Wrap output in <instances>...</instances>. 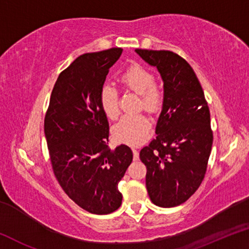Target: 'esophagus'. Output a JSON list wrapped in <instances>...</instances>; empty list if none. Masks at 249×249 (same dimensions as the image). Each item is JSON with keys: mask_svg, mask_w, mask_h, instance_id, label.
Masks as SVG:
<instances>
[{"mask_svg": "<svg viewBox=\"0 0 249 249\" xmlns=\"http://www.w3.org/2000/svg\"><path fill=\"white\" fill-rule=\"evenodd\" d=\"M133 150V158H134V160H138L140 159V153H138V150L136 149V148H133L132 149Z\"/></svg>", "mask_w": 249, "mask_h": 249, "instance_id": "1", "label": "esophagus"}]
</instances>
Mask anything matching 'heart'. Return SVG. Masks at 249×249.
<instances>
[{"label": "heart", "instance_id": "heart-1", "mask_svg": "<svg viewBox=\"0 0 249 249\" xmlns=\"http://www.w3.org/2000/svg\"><path fill=\"white\" fill-rule=\"evenodd\" d=\"M125 90L141 95V107L150 113L157 112L163 102V91L155 83V75L149 69L140 64L129 66L119 79ZM100 105L108 119L114 120L120 114L119 92L112 84H105L100 91ZM150 129V121L144 114L125 115L113 127L117 141L128 145H140Z\"/></svg>", "mask_w": 249, "mask_h": 249}]
</instances>
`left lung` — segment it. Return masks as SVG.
<instances>
[{
  "label": "left lung",
  "mask_w": 249,
  "mask_h": 249,
  "mask_svg": "<svg viewBox=\"0 0 249 249\" xmlns=\"http://www.w3.org/2000/svg\"><path fill=\"white\" fill-rule=\"evenodd\" d=\"M159 71L162 109L155 140L141 150L146 188L154 204L174 208L187 201L204 179L212 149L210 109L191 66L169 50L135 49Z\"/></svg>",
  "instance_id": "8db88e82"
}]
</instances>
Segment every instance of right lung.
<instances>
[{
	"mask_svg": "<svg viewBox=\"0 0 249 249\" xmlns=\"http://www.w3.org/2000/svg\"><path fill=\"white\" fill-rule=\"evenodd\" d=\"M122 48L84 53L59 74L50 95L44 130L53 174L71 200L92 214L122 204L119 182L133 160L126 145L109 149L108 122L100 91Z\"/></svg>",
	"mask_w": 249,
	"mask_h": 249,
	"instance_id": "obj_1",
	"label": "right lung"
}]
</instances>
